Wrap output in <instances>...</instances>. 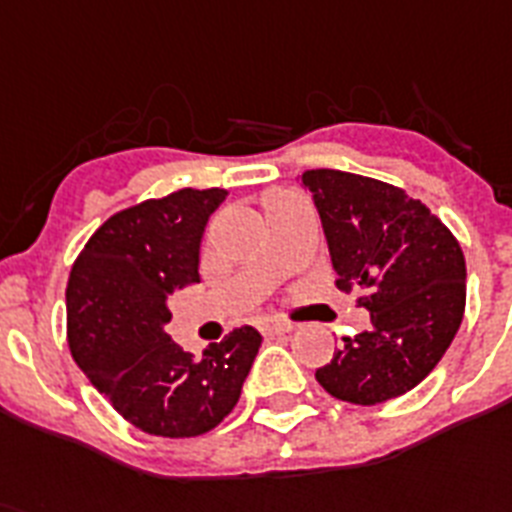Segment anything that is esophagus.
I'll return each instance as SVG.
<instances>
[{
    "label": "esophagus",
    "mask_w": 512,
    "mask_h": 512,
    "mask_svg": "<svg viewBox=\"0 0 512 512\" xmlns=\"http://www.w3.org/2000/svg\"><path fill=\"white\" fill-rule=\"evenodd\" d=\"M257 328H260V333H263V336H283V333H291V330H294V325L286 320H281V317H265V320L257 322Z\"/></svg>",
    "instance_id": "esophagus-1"
}]
</instances>
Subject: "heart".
<instances>
[{
  "label": "heart",
  "mask_w": 512,
  "mask_h": 512,
  "mask_svg": "<svg viewBox=\"0 0 512 512\" xmlns=\"http://www.w3.org/2000/svg\"><path fill=\"white\" fill-rule=\"evenodd\" d=\"M278 195H286V192H270V195L265 197V200H270V197H278Z\"/></svg>",
  "instance_id": "heart-1"
}]
</instances>
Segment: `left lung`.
<instances>
[{"mask_svg":"<svg viewBox=\"0 0 512 512\" xmlns=\"http://www.w3.org/2000/svg\"><path fill=\"white\" fill-rule=\"evenodd\" d=\"M320 210L336 286L369 309V328L315 372L333 398L375 406L409 393L461 328L466 260L450 229L395 184L338 169L302 174Z\"/></svg>","mask_w":512,"mask_h":512,"instance_id":"8db88e82","label":"left lung"}]
</instances>
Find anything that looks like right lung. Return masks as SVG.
Listing matches in <instances>:
<instances>
[{
    "mask_svg": "<svg viewBox=\"0 0 512 512\" xmlns=\"http://www.w3.org/2000/svg\"><path fill=\"white\" fill-rule=\"evenodd\" d=\"M221 187L176 190L119 210L93 231L67 281V343L132 427L197 437L231 414L263 336L236 328L195 356L163 330L169 299L200 281V236Z\"/></svg>",
    "mask_w": 512,
    "mask_h": 512,
    "instance_id": "right-lung-1",
    "label": "right lung"
}]
</instances>
